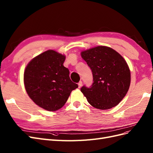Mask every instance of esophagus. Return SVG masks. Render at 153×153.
Instances as JSON below:
<instances>
[{
  "label": "esophagus",
  "instance_id": "1",
  "mask_svg": "<svg viewBox=\"0 0 153 153\" xmlns=\"http://www.w3.org/2000/svg\"><path fill=\"white\" fill-rule=\"evenodd\" d=\"M78 88H81V86L82 85V81H80L79 82H78Z\"/></svg>",
  "mask_w": 153,
  "mask_h": 153
}]
</instances>
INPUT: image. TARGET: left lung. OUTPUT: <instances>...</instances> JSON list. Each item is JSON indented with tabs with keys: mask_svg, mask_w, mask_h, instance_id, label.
Wrapping results in <instances>:
<instances>
[{
	"mask_svg": "<svg viewBox=\"0 0 153 153\" xmlns=\"http://www.w3.org/2000/svg\"><path fill=\"white\" fill-rule=\"evenodd\" d=\"M91 69L93 84L81 91L89 104L99 109L117 105L129 90L131 73L124 59L112 48L97 46L81 53Z\"/></svg>",
	"mask_w": 153,
	"mask_h": 153,
	"instance_id": "1",
	"label": "left lung"
}]
</instances>
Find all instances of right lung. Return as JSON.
Listing matches in <instances>:
<instances>
[{"label": "right lung", "instance_id": "right-lung-1", "mask_svg": "<svg viewBox=\"0 0 153 153\" xmlns=\"http://www.w3.org/2000/svg\"><path fill=\"white\" fill-rule=\"evenodd\" d=\"M65 56L48 50L34 58L26 68L24 82L27 94L36 105L49 111L60 109L78 85L64 66Z\"/></svg>", "mask_w": 153, "mask_h": 153}]
</instances>
